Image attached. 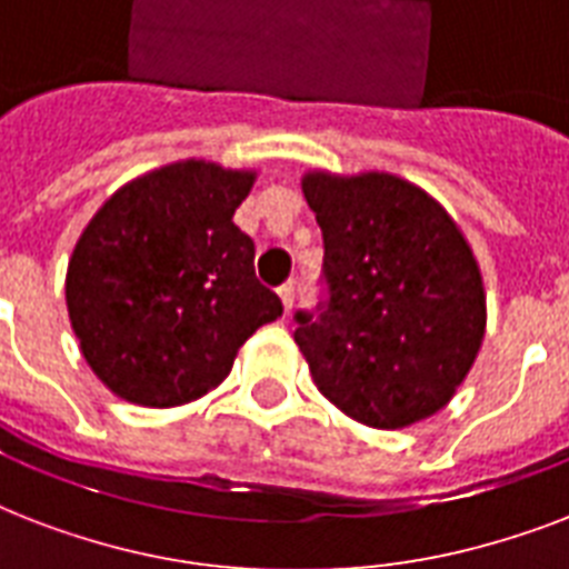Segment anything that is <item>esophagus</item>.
<instances>
[{
  "label": "esophagus",
  "instance_id": "obj_1",
  "mask_svg": "<svg viewBox=\"0 0 569 569\" xmlns=\"http://www.w3.org/2000/svg\"><path fill=\"white\" fill-rule=\"evenodd\" d=\"M277 295H280V301H283V310L286 312H292V303H295V286L292 283H286L277 289Z\"/></svg>",
  "mask_w": 569,
  "mask_h": 569
}]
</instances>
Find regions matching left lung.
Masks as SVG:
<instances>
[{
	"mask_svg": "<svg viewBox=\"0 0 569 569\" xmlns=\"http://www.w3.org/2000/svg\"><path fill=\"white\" fill-rule=\"evenodd\" d=\"M328 303L298 312L316 387L357 422L396 431L449 405L487 328L481 268L446 209L396 173L307 171Z\"/></svg>",
	"mask_w": 569,
	"mask_h": 569,
	"instance_id": "obj_1",
	"label": "left lung"
}]
</instances>
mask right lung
Returning a JSON list of instances; mask_svg holds the SVG:
<instances>
[{"label": "right lung", "instance_id": "obj_1", "mask_svg": "<svg viewBox=\"0 0 569 569\" xmlns=\"http://www.w3.org/2000/svg\"><path fill=\"white\" fill-rule=\"evenodd\" d=\"M257 171L182 159L120 186L67 262L79 351L123 401L180 407L212 392L283 303L253 274L232 214Z\"/></svg>", "mask_w": 569, "mask_h": 569}]
</instances>
